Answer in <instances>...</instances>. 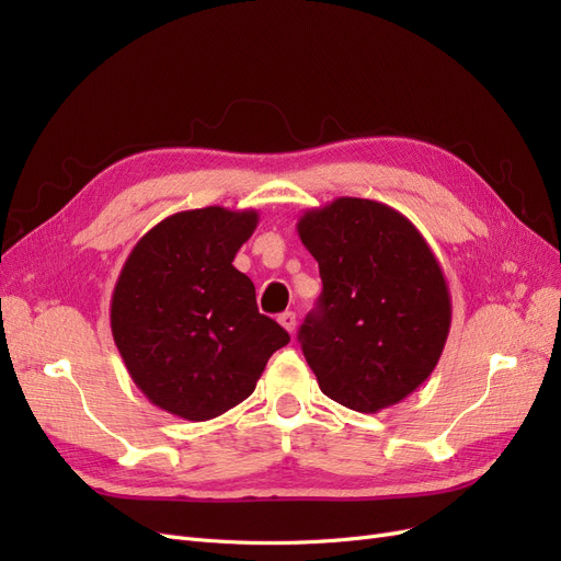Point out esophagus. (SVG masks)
<instances>
[{
  "mask_svg": "<svg viewBox=\"0 0 561 561\" xmlns=\"http://www.w3.org/2000/svg\"><path fill=\"white\" fill-rule=\"evenodd\" d=\"M278 322H280V325H283L287 332H290V334L297 330V316H295L293 311L280 313V316H278Z\"/></svg>",
  "mask_w": 561,
  "mask_h": 561,
  "instance_id": "obj_1",
  "label": "esophagus"
}]
</instances>
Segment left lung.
Instances as JSON below:
<instances>
[{
	"instance_id": "8db88e82",
	"label": "left lung",
	"mask_w": 561,
	"mask_h": 561,
	"mask_svg": "<svg viewBox=\"0 0 561 561\" xmlns=\"http://www.w3.org/2000/svg\"><path fill=\"white\" fill-rule=\"evenodd\" d=\"M322 293L299 344L322 393L377 414L431 377L451 328V297L431 245L396 208L339 196L299 217Z\"/></svg>"
}]
</instances>
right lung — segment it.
Returning <instances> with one entry per match:
<instances>
[{
  "label": "right lung",
  "instance_id": "obj_1",
  "mask_svg": "<svg viewBox=\"0 0 561 561\" xmlns=\"http://www.w3.org/2000/svg\"><path fill=\"white\" fill-rule=\"evenodd\" d=\"M257 222L252 208L175 213L135 243L116 278L114 344L133 383L168 414L208 421L229 412L290 342L233 266Z\"/></svg>",
  "mask_w": 561,
  "mask_h": 561
}]
</instances>
